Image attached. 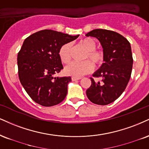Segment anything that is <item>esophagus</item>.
I'll return each instance as SVG.
<instances>
[{
    "instance_id": "1",
    "label": "esophagus",
    "mask_w": 149,
    "mask_h": 149,
    "mask_svg": "<svg viewBox=\"0 0 149 149\" xmlns=\"http://www.w3.org/2000/svg\"><path fill=\"white\" fill-rule=\"evenodd\" d=\"M81 79V78L80 77H72L71 78V80H73V81H76V80H80Z\"/></svg>"
}]
</instances>
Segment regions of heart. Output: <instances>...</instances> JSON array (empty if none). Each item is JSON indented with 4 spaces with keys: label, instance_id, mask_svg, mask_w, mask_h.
I'll list each match as a JSON object with an SVG mask.
<instances>
[{
    "label": "heart",
    "instance_id": "1",
    "mask_svg": "<svg viewBox=\"0 0 149 149\" xmlns=\"http://www.w3.org/2000/svg\"><path fill=\"white\" fill-rule=\"evenodd\" d=\"M80 45L83 46L87 51L83 62H72L65 67V72L73 77H81L83 75L91 73L94 71V63L96 67L101 66L105 60V54L102 50L96 49V42L92 38H85L80 42ZM71 46L69 43L64 44L59 50L58 55L60 60L64 64H67L71 60ZM92 61L93 63L91 62Z\"/></svg>",
    "mask_w": 149,
    "mask_h": 149
}]
</instances>
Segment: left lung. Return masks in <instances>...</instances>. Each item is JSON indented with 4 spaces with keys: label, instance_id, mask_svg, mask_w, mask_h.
I'll list each match as a JSON object with an SVG mask.
<instances>
[{
    "label": "left lung",
    "instance_id": "left-lung-1",
    "mask_svg": "<svg viewBox=\"0 0 149 149\" xmlns=\"http://www.w3.org/2000/svg\"><path fill=\"white\" fill-rule=\"evenodd\" d=\"M86 36L97 38L105 54V63L93 74L94 78H101V82L90 78L92 85L86 94L93 103L107 105L122 94L130 78L133 59L130 42L120 34L105 29L93 30Z\"/></svg>",
    "mask_w": 149,
    "mask_h": 149
}]
</instances>
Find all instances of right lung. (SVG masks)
Wrapping results in <instances>:
<instances>
[{
  "label": "right lung",
  "mask_w": 149,
  "mask_h": 149,
  "mask_svg": "<svg viewBox=\"0 0 149 149\" xmlns=\"http://www.w3.org/2000/svg\"><path fill=\"white\" fill-rule=\"evenodd\" d=\"M52 30H42L25 39L18 53L21 85L34 101L42 106L57 105L65 98L71 77L54 78L63 69L58 52L63 44L78 38Z\"/></svg>",
  "instance_id": "1"
}]
</instances>
